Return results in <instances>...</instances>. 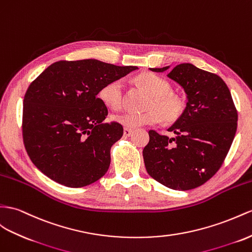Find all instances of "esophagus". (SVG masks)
Returning <instances> with one entry per match:
<instances>
[{"mask_svg":"<svg viewBox=\"0 0 252 252\" xmlns=\"http://www.w3.org/2000/svg\"><path fill=\"white\" fill-rule=\"evenodd\" d=\"M133 134V130H131V128H125L124 130V135L126 137H128V136H131V135Z\"/></svg>","mask_w":252,"mask_h":252,"instance_id":"1","label":"esophagus"}]
</instances>
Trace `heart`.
<instances>
[{
    "instance_id": "heart-1",
    "label": "heart",
    "mask_w": 252,
    "mask_h": 252,
    "mask_svg": "<svg viewBox=\"0 0 252 252\" xmlns=\"http://www.w3.org/2000/svg\"><path fill=\"white\" fill-rule=\"evenodd\" d=\"M139 86L151 94L148 107L144 113L125 112L116 115L114 119L126 128L157 125L163 119L165 122H175L184 113L185 102L181 96L171 93L168 81L152 72H143L135 77ZM125 84L122 80L108 82L100 90V98L104 104L114 111H118L124 104Z\"/></svg>"
}]
</instances>
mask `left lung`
Returning a JSON list of instances; mask_svg holds the SVG:
<instances>
[{"label":"left lung","instance_id":"8db88e82","mask_svg":"<svg viewBox=\"0 0 252 252\" xmlns=\"http://www.w3.org/2000/svg\"><path fill=\"white\" fill-rule=\"evenodd\" d=\"M170 67L150 68L164 72ZM167 76L178 83L188 103L168 130L169 138L149 131L143 151L148 173L166 188L189 190L202 185L220 168L237 127V112L228 86L217 74L192 63H180Z\"/></svg>","mask_w":252,"mask_h":252}]
</instances>
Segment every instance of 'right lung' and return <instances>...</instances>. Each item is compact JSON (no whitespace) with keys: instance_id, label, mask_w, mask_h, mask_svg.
Segmentation results:
<instances>
[{"instance_id":"obj_1","label":"right lung","mask_w":252,"mask_h":252,"mask_svg":"<svg viewBox=\"0 0 252 252\" xmlns=\"http://www.w3.org/2000/svg\"><path fill=\"white\" fill-rule=\"evenodd\" d=\"M136 69L93 59L61 61L31 84L23 100V141L43 175L68 188H83L105 175L124 127L103 122L108 111L96 94Z\"/></svg>"}]
</instances>
